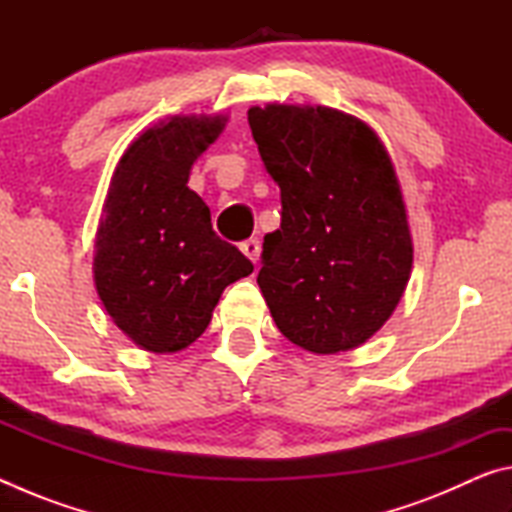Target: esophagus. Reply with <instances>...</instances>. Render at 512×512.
<instances>
[{"label": "esophagus", "mask_w": 512, "mask_h": 512, "mask_svg": "<svg viewBox=\"0 0 512 512\" xmlns=\"http://www.w3.org/2000/svg\"><path fill=\"white\" fill-rule=\"evenodd\" d=\"M239 248H241V253H244L250 259V262H253V264L259 262V253H262V246H259L257 239H248Z\"/></svg>", "instance_id": "34e87169"}]
</instances>
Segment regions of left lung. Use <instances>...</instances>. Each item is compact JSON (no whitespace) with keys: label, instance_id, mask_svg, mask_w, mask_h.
<instances>
[{"label":"left lung","instance_id":"obj_1","mask_svg":"<svg viewBox=\"0 0 512 512\" xmlns=\"http://www.w3.org/2000/svg\"><path fill=\"white\" fill-rule=\"evenodd\" d=\"M248 124L282 196L257 275L275 325L314 354L359 348L393 316L413 266L391 155L366 121L327 106H253Z\"/></svg>","mask_w":512,"mask_h":512}]
</instances>
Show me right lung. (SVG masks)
<instances>
[{"instance_id": "obj_1", "label": "right lung", "mask_w": 512, "mask_h": 512, "mask_svg": "<svg viewBox=\"0 0 512 512\" xmlns=\"http://www.w3.org/2000/svg\"><path fill=\"white\" fill-rule=\"evenodd\" d=\"M225 115H176L121 155L94 241V287L121 332L146 352L173 354L210 325L228 284L253 273L214 235L210 207L187 187Z\"/></svg>"}]
</instances>
